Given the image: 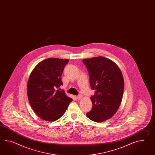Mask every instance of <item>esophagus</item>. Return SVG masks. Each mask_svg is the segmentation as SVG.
Here are the masks:
<instances>
[{
    "label": "esophagus",
    "mask_w": 155,
    "mask_h": 155,
    "mask_svg": "<svg viewBox=\"0 0 155 155\" xmlns=\"http://www.w3.org/2000/svg\"><path fill=\"white\" fill-rule=\"evenodd\" d=\"M82 95H81V94H79V95H78V96H77V99L78 100H81V99H82Z\"/></svg>",
    "instance_id": "34e87169"
}]
</instances>
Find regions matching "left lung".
Wrapping results in <instances>:
<instances>
[{
  "mask_svg": "<svg viewBox=\"0 0 155 155\" xmlns=\"http://www.w3.org/2000/svg\"><path fill=\"white\" fill-rule=\"evenodd\" d=\"M89 74L92 108L86 114L95 122H102L117 111L123 98L124 82L120 69L114 61L103 57L82 60Z\"/></svg>",
  "mask_w": 155,
  "mask_h": 155,
  "instance_id": "8db88e82",
  "label": "left lung"
}]
</instances>
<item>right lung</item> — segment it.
I'll use <instances>...</instances> for the list:
<instances>
[{
    "label": "right lung",
    "mask_w": 155,
    "mask_h": 155,
    "mask_svg": "<svg viewBox=\"0 0 155 155\" xmlns=\"http://www.w3.org/2000/svg\"><path fill=\"white\" fill-rule=\"evenodd\" d=\"M68 59L48 58L40 62L31 72L27 83V96L35 113L42 119H59L68 108L72 98L58 90L63 82L61 76Z\"/></svg>",
    "instance_id": "1"
}]
</instances>
